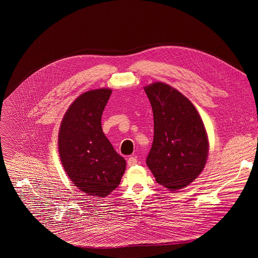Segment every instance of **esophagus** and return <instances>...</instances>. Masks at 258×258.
I'll use <instances>...</instances> for the list:
<instances>
[{"label": "esophagus", "mask_w": 258, "mask_h": 258, "mask_svg": "<svg viewBox=\"0 0 258 258\" xmlns=\"http://www.w3.org/2000/svg\"><path fill=\"white\" fill-rule=\"evenodd\" d=\"M127 164H128L129 166H134V165L137 164V159H136L135 157H133V156H130V157L128 158V160H127Z\"/></svg>", "instance_id": "34e87169"}]
</instances>
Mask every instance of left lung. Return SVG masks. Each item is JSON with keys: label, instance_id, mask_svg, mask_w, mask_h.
Wrapping results in <instances>:
<instances>
[{"label": "left lung", "instance_id": "obj_1", "mask_svg": "<svg viewBox=\"0 0 258 258\" xmlns=\"http://www.w3.org/2000/svg\"><path fill=\"white\" fill-rule=\"evenodd\" d=\"M154 112V141L146 162L155 181L170 190L189 185L203 171L208 154L206 128L197 109L164 83L145 88Z\"/></svg>", "mask_w": 258, "mask_h": 258}]
</instances>
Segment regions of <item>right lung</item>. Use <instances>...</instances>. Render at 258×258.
<instances>
[{
    "label": "right lung",
    "mask_w": 258,
    "mask_h": 258,
    "mask_svg": "<svg viewBox=\"0 0 258 258\" xmlns=\"http://www.w3.org/2000/svg\"><path fill=\"white\" fill-rule=\"evenodd\" d=\"M110 89H99L77 98L66 113L58 135L63 168L78 189L105 197L120 184L125 159L113 149L102 129L103 109Z\"/></svg>",
    "instance_id": "add662e5"
}]
</instances>
